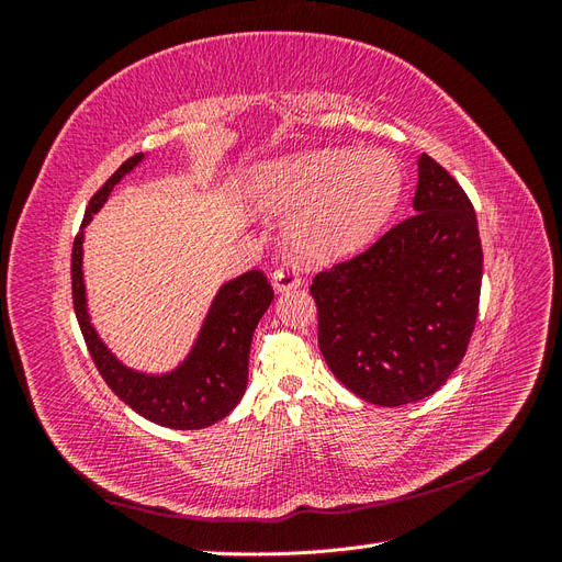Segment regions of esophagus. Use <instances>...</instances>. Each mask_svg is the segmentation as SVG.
<instances>
[{
  "label": "esophagus",
  "mask_w": 562,
  "mask_h": 562,
  "mask_svg": "<svg viewBox=\"0 0 562 562\" xmlns=\"http://www.w3.org/2000/svg\"><path fill=\"white\" fill-rule=\"evenodd\" d=\"M271 285H274V291L283 293V291H293V288L300 285V277L295 274L293 269L288 267H277L274 274H271Z\"/></svg>",
  "instance_id": "34e87169"
}]
</instances>
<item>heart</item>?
Wrapping results in <instances>:
<instances>
[{
  "label": "heart",
  "instance_id": "heart-1",
  "mask_svg": "<svg viewBox=\"0 0 562 562\" xmlns=\"http://www.w3.org/2000/svg\"><path fill=\"white\" fill-rule=\"evenodd\" d=\"M403 187L405 171L389 149L333 147L250 168L246 199L265 213H291L285 241L300 258L333 262L375 239Z\"/></svg>",
  "mask_w": 562,
  "mask_h": 562
}]
</instances>
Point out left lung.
<instances>
[{
    "instance_id": "obj_1",
    "label": "left lung",
    "mask_w": 562,
    "mask_h": 562,
    "mask_svg": "<svg viewBox=\"0 0 562 562\" xmlns=\"http://www.w3.org/2000/svg\"><path fill=\"white\" fill-rule=\"evenodd\" d=\"M481 281L471 201L443 166L419 155L413 215L366 252L314 277L323 359L368 403L427 398L464 359Z\"/></svg>"
}]
</instances>
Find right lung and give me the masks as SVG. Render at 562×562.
Here are the masks:
<instances>
[{
  "label": "right lung",
  "mask_w": 562,
  "mask_h": 562,
  "mask_svg": "<svg viewBox=\"0 0 562 562\" xmlns=\"http://www.w3.org/2000/svg\"><path fill=\"white\" fill-rule=\"evenodd\" d=\"M143 159L145 155L126 159L89 201L72 246L75 314L98 372L131 411L159 427L180 431L203 429L227 417L244 398L252 333L274 300V291L258 269L220 285L190 353L161 375L133 370L119 361L91 323L83 285V227L103 209L114 184L122 182Z\"/></svg>",
  "instance_id": "right-lung-1"
}]
</instances>
